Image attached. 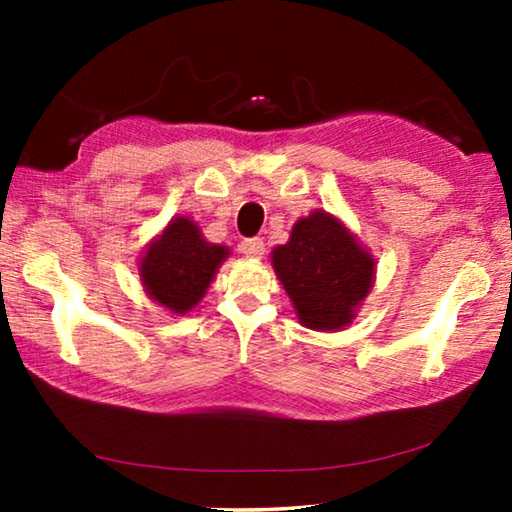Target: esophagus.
<instances>
[{"instance_id": "esophagus-1", "label": "esophagus", "mask_w": 512, "mask_h": 512, "mask_svg": "<svg viewBox=\"0 0 512 512\" xmlns=\"http://www.w3.org/2000/svg\"><path fill=\"white\" fill-rule=\"evenodd\" d=\"M240 251L247 258H263V254H265L263 237H249V240H244L240 244Z\"/></svg>"}]
</instances>
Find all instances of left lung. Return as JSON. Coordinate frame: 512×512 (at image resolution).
Listing matches in <instances>:
<instances>
[{
	"label": "left lung",
	"instance_id": "left-lung-1",
	"mask_svg": "<svg viewBox=\"0 0 512 512\" xmlns=\"http://www.w3.org/2000/svg\"><path fill=\"white\" fill-rule=\"evenodd\" d=\"M272 268L312 331L352 324L375 279V258L324 209L296 221L289 242L272 251Z\"/></svg>",
	"mask_w": 512,
	"mask_h": 512
}]
</instances>
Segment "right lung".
<instances>
[{"mask_svg":"<svg viewBox=\"0 0 512 512\" xmlns=\"http://www.w3.org/2000/svg\"><path fill=\"white\" fill-rule=\"evenodd\" d=\"M228 254V247L202 237L198 223L177 216L139 258V277L156 303L174 314H186L205 296Z\"/></svg>","mask_w":512,"mask_h":512,"instance_id":"obj_1","label":"right lung"}]
</instances>
